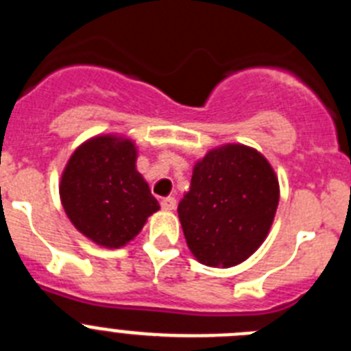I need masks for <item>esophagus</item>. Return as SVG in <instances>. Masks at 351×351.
Instances as JSON below:
<instances>
[{
    "mask_svg": "<svg viewBox=\"0 0 351 351\" xmlns=\"http://www.w3.org/2000/svg\"><path fill=\"white\" fill-rule=\"evenodd\" d=\"M176 198L173 197H167L161 200V209H165V210H173L176 209Z\"/></svg>",
    "mask_w": 351,
    "mask_h": 351,
    "instance_id": "obj_1",
    "label": "esophagus"
}]
</instances>
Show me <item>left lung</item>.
Listing matches in <instances>:
<instances>
[{
    "label": "left lung",
    "mask_w": 351,
    "mask_h": 351,
    "mask_svg": "<svg viewBox=\"0 0 351 351\" xmlns=\"http://www.w3.org/2000/svg\"><path fill=\"white\" fill-rule=\"evenodd\" d=\"M278 202L280 184L269 161L255 149L228 144L195 165L178 213L198 262L232 267L265 241Z\"/></svg>",
    "instance_id": "left-lung-1"
}]
</instances>
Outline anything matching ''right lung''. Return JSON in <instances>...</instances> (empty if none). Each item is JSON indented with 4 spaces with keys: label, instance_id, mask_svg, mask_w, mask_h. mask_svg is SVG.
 <instances>
[{
    "label": "right lung",
    "instance_id": "add662e5",
    "mask_svg": "<svg viewBox=\"0 0 351 351\" xmlns=\"http://www.w3.org/2000/svg\"><path fill=\"white\" fill-rule=\"evenodd\" d=\"M132 141L101 135L71 154L60 186L61 202L77 230L104 247H121L160 209L135 169Z\"/></svg>",
    "mask_w": 351,
    "mask_h": 351
}]
</instances>
